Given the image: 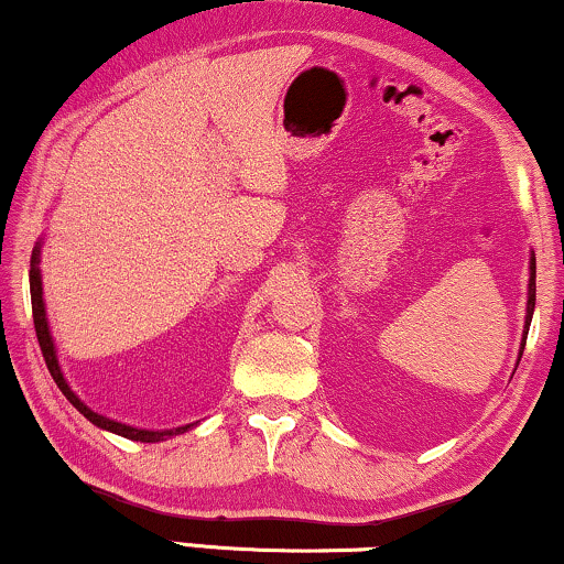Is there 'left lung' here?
I'll use <instances>...</instances> for the list:
<instances>
[{"instance_id": "obj_1", "label": "left lung", "mask_w": 564, "mask_h": 564, "mask_svg": "<svg viewBox=\"0 0 564 564\" xmlns=\"http://www.w3.org/2000/svg\"><path fill=\"white\" fill-rule=\"evenodd\" d=\"M534 305H536V257H534V251H531V257H529V290H527V318H523V336H521L519 361H521L523 346H527V336H529V326H531V315H534Z\"/></svg>"}]
</instances>
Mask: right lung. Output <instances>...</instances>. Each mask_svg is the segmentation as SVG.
Segmentation results:
<instances>
[{
  "label": "right lung",
  "mask_w": 564,
  "mask_h": 564,
  "mask_svg": "<svg viewBox=\"0 0 564 564\" xmlns=\"http://www.w3.org/2000/svg\"><path fill=\"white\" fill-rule=\"evenodd\" d=\"M41 246H43V238L35 243L33 249V259H30V300H33V321H35V334H37V344H41V351H43V359L45 365H48V372L53 377V382L58 384V390L64 392L68 403H72L76 411H79L84 419L95 423L97 429L102 431H110V434H118V436H126V438H133V442H143V444H156V442H166V438L172 436H180V434H187L192 426H197V423H187V426H176V429H138V426H128V423L122 421H115V419H107L102 413H95L91 408L84 403V400L76 395V392L68 388L64 372H61V365H58V354H56V344H53V336H51V326H48V315H45V300H43V276H41Z\"/></svg>",
  "instance_id": "1"
}]
</instances>
